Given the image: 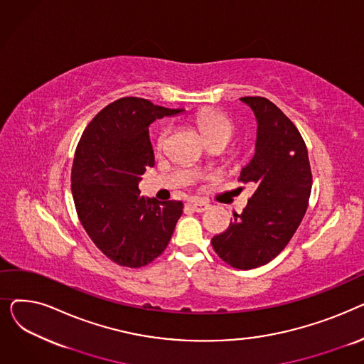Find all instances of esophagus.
Instances as JSON below:
<instances>
[{"instance_id":"1","label":"esophagus","mask_w":364,"mask_h":364,"mask_svg":"<svg viewBox=\"0 0 364 364\" xmlns=\"http://www.w3.org/2000/svg\"><path fill=\"white\" fill-rule=\"evenodd\" d=\"M190 206H192L196 213H205L209 209V203L202 202V200H195V202L190 203Z\"/></svg>"}]
</instances>
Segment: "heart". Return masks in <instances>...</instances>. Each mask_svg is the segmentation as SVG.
I'll list each match as a JSON object with an SVG mask.
<instances>
[{
    "label": "heart",
    "mask_w": 364,
    "mask_h": 364,
    "mask_svg": "<svg viewBox=\"0 0 364 364\" xmlns=\"http://www.w3.org/2000/svg\"><path fill=\"white\" fill-rule=\"evenodd\" d=\"M196 124L203 136V139L209 143L214 140H224V141H230L232 137L235 136V124L233 121L227 117V114L214 110V109H202L196 114ZM168 139V131L164 129L156 139V150L161 151L165 147Z\"/></svg>",
    "instance_id": "obj_1"
}]
</instances>
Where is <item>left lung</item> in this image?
I'll use <instances>...</instances> for the list:
<instances>
[{"instance_id": "obj_1", "label": "left lung", "mask_w": 364, "mask_h": 364, "mask_svg": "<svg viewBox=\"0 0 364 364\" xmlns=\"http://www.w3.org/2000/svg\"><path fill=\"white\" fill-rule=\"evenodd\" d=\"M257 118L252 159L239 176L254 195L227 230L213 237L218 257L251 270L276 258L301 224L311 193L309 151L292 121L270 100L242 97Z\"/></svg>"}]
</instances>
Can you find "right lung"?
Instances as JSON below:
<instances>
[{
    "label": "right lung",
    "instance_id": "obj_1",
    "mask_svg": "<svg viewBox=\"0 0 364 364\" xmlns=\"http://www.w3.org/2000/svg\"><path fill=\"white\" fill-rule=\"evenodd\" d=\"M183 109L140 97L107 105L85 128L72 165V196L80 221L95 246L113 262L147 265L168 246L183 214L180 200L140 196L139 183L155 165L149 127Z\"/></svg>",
    "mask_w": 364,
    "mask_h": 364
}]
</instances>
